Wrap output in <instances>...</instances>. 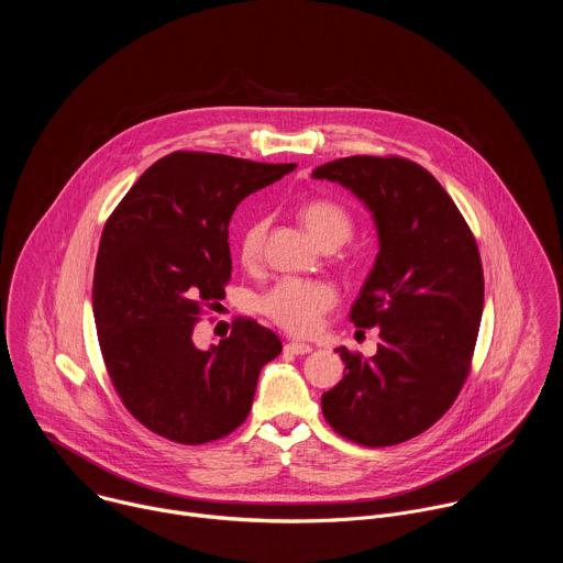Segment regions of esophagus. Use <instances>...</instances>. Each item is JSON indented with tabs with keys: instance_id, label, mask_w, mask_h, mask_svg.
Listing matches in <instances>:
<instances>
[{
	"instance_id": "1",
	"label": "esophagus",
	"mask_w": 563,
	"mask_h": 563,
	"mask_svg": "<svg viewBox=\"0 0 563 563\" xmlns=\"http://www.w3.org/2000/svg\"><path fill=\"white\" fill-rule=\"evenodd\" d=\"M285 352L287 354H309L311 352V345H307V343H298V341H291V343H287L285 345Z\"/></svg>"
}]
</instances>
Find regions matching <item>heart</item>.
<instances>
[{"instance_id": "1", "label": "heart", "mask_w": 563, "mask_h": 563, "mask_svg": "<svg viewBox=\"0 0 563 563\" xmlns=\"http://www.w3.org/2000/svg\"><path fill=\"white\" fill-rule=\"evenodd\" d=\"M300 220L320 245H341L352 235L354 222L350 213L332 200H309L300 209ZM267 233V218L250 220L240 233L238 254L243 263L258 261ZM336 305V289L325 280L283 278L258 298V309L280 330L294 336L313 334L323 316Z\"/></svg>"}]
</instances>
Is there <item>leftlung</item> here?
Returning a JSON list of instances; mask_svg holds the SVG:
<instances>
[{"label":"left lung","instance_id":"1","mask_svg":"<svg viewBox=\"0 0 563 563\" xmlns=\"http://www.w3.org/2000/svg\"><path fill=\"white\" fill-rule=\"evenodd\" d=\"M369 211L376 263L352 305L356 328H378L372 358L339 347L343 380L320 406L341 437L385 448L434 426L467 374L484 313V267L461 211L421 165L406 157L352 155L313 169Z\"/></svg>","mask_w":563,"mask_h":563}]
</instances>
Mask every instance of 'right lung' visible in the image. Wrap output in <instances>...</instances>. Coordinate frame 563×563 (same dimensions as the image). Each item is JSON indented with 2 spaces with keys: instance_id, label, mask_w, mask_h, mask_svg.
Wrapping results in <instances>:
<instances>
[{
  "instance_id": "1",
  "label": "right lung",
  "mask_w": 563,
  "mask_h": 563,
  "mask_svg": "<svg viewBox=\"0 0 563 563\" xmlns=\"http://www.w3.org/2000/svg\"><path fill=\"white\" fill-rule=\"evenodd\" d=\"M296 165L174 151L151 165L104 224L93 316L111 383L151 432L185 445L231 434L252 410L258 374L280 339L252 318L198 350L202 307L231 278L229 220L250 194Z\"/></svg>"
}]
</instances>
